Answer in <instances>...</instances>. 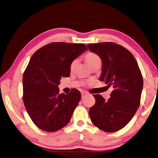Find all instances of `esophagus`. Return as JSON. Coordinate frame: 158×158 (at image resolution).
<instances>
[{
	"label": "esophagus",
	"mask_w": 158,
	"mask_h": 158,
	"mask_svg": "<svg viewBox=\"0 0 158 158\" xmlns=\"http://www.w3.org/2000/svg\"><path fill=\"white\" fill-rule=\"evenodd\" d=\"M87 95H88L87 92H81V97H82V98L85 97Z\"/></svg>",
	"instance_id": "obj_1"
}]
</instances>
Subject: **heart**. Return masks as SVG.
Listing matches in <instances>:
<instances>
[{
    "instance_id": "b5f03b06",
    "label": "heart",
    "mask_w": 158,
    "mask_h": 158,
    "mask_svg": "<svg viewBox=\"0 0 158 158\" xmlns=\"http://www.w3.org/2000/svg\"><path fill=\"white\" fill-rule=\"evenodd\" d=\"M86 58V60H87L88 63L90 65L92 62H94V61L97 60H100V57L98 56L97 54L93 53V52H89V53H88L85 56ZM78 59H75V60H74L70 64V69L71 70H74V69L76 67V66L78 64Z\"/></svg>"
}]
</instances>
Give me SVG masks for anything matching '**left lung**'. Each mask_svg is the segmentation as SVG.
<instances>
[{
	"label": "left lung",
	"mask_w": 158,
	"mask_h": 158,
	"mask_svg": "<svg viewBox=\"0 0 158 158\" xmlns=\"http://www.w3.org/2000/svg\"><path fill=\"white\" fill-rule=\"evenodd\" d=\"M87 46L103 62L99 80L114 88L108 101L100 94L93 95L96 101L89 108V118L101 130L118 131L128 124L140 106L143 88L141 71L131 52L116 43L101 42Z\"/></svg>",
	"instance_id": "left-lung-1"
}]
</instances>
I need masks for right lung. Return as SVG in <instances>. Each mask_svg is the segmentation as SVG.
Instances as JSON below:
<instances>
[{"label":"right lung","instance_id":"right-lung-1","mask_svg":"<svg viewBox=\"0 0 158 158\" xmlns=\"http://www.w3.org/2000/svg\"><path fill=\"white\" fill-rule=\"evenodd\" d=\"M84 44L52 42L34 53L24 70L23 102L34 124L42 130L53 132L69 123L81 99L77 89L60 94L62 77H69L70 66L87 50Z\"/></svg>","mask_w":158,"mask_h":158}]
</instances>
